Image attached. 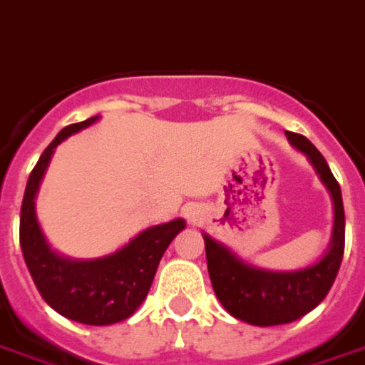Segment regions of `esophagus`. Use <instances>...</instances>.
Segmentation results:
<instances>
[{
  "label": "esophagus",
  "instance_id": "34e87169",
  "mask_svg": "<svg viewBox=\"0 0 365 365\" xmlns=\"http://www.w3.org/2000/svg\"><path fill=\"white\" fill-rule=\"evenodd\" d=\"M185 217L190 223H197L201 219V209L197 205H190V207H185Z\"/></svg>",
  "mask_w": 365,
  "mask_h": 365
}]
</instances>
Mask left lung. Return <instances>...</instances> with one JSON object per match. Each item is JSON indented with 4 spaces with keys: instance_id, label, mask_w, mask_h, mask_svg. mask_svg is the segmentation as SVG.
<instances>
[{
    "instance_id": "obj_1",
    "label": "left lung",
    "mask_w": 365,
    "mask_h": 365,
    "mask_svg": "<svg viewBox=\"0 0 365 365\" xmlns=\"http://www.w3.org/2000/svg\"><path fill=\"white\" fill-rule=\"evenodd\" d=\"M290 146L302 152L324 183L334 203L332 237L324 253L312 264L294 271H271L245 262L229 247L205 239L207 271L215 297L229 314L253 326H279L294 322L314 310L328 294L344 257L342 191L314 144L300 134L284 132Z\"/></svg>"
}]
</instances>
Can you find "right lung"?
<instances>
[{
	"instance_id": "add662e5",
	"label": "right lung",
	"mask_w": 365,
	"mask_h": 365,
	"mask_svg": "<svg viewBox=\"0 0 365 365\" xmlns=\"http://www.w3.org/2000/svg\"><path fill=\"white\" fill-rule=\"evenodd\" d=\"M96 120L98 116H93L63 128L41 154L23 195L19 243L33 282L53 310L81 324L108 326L138 310L152 287L160 259L174 237L185 229V221L175 217L148 227L114 253L96 259H71L51 247L35 211L37 191L55 148Z\"/></svg>"
}]
</instances>
